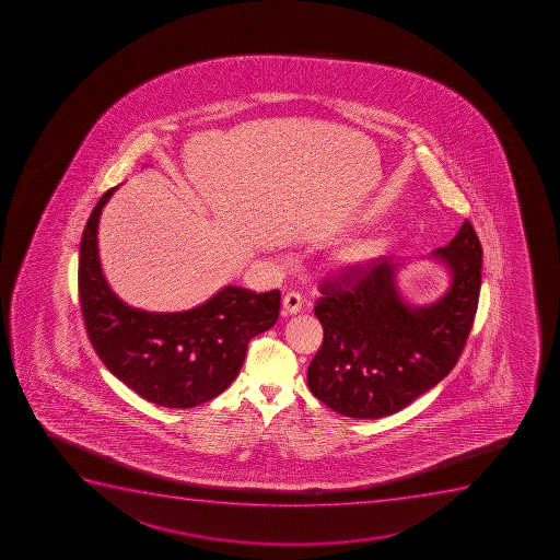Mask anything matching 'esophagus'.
<instances>
[{"instance_id":"34e87169","label":"esophagus","mask_w":560,"mask_h":560,"mask_svg":"<svg viewBox=\"0 0 560 560\" xmlns=\"http://www.w3.org/2000/svg\"><path fill=\"white\" fill-rule=\"evenodd\" d=\"M301 305H303V301H301V295L295 294V292H290V294L284 295L283 300V312L287 316H292V314H298L301 311Z\"/></svg>"}]
</instances>
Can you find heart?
Here are the masks:
<instances>
[{"mask_svg": "<svg viewBox=\"0 0 560 560\" xmlns=\"http://www.w3.org/2000/svg\"><path fill=\"white\" fill-rule=\"evenodd\" d=\"M387 237H366L347 244L334 255V266L339 270H361L376 262L387 252Z\"/></svg>", "mask_w": 560, "mask_h": 560, "instance_id": "1", "label": "heart"}]
</instances>
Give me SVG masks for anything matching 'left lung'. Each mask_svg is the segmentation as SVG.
Returning <instances> with one entry per match:
<instances>
[{
  "label": "left lung",
  "mask_w": 560,
  "mask_h": 560,
  "mask_svg": "<svg viewBox=\"0 0 560 560\" xmlns=\"http://www.w3.org/2000/svg\"><path fill=\"white\" fill-rule=\"evenodd\" d=\"M432 257L447 266L451 287L431 305H409L401 298V262L393 257L341 270L319 284L314 312L323 343L306 380L334 412L358 420L394 415L453 371L482 284V244L471 222Z\"/></svg>",
  "instance_id": "8db88e82"
}]
</instances>
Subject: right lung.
Returning a JSON list of instances; mask_svg holds the SVG:
<instances>
[{
  "mask_svg": "<svg viewBox=\"0 0 560 560\" xmlns=\"http://www.w3.org/2000/svg\"><path fill=\"white\" fill-rule=\"evenodd\" d=\"M115 189L91 211L78 266L83 323L104 365L151 404L191 409L224 393L243 366L249 339L273 327L281 294L224 287L184 312L126 305L107 284L98 257V221Z\"/></svg>",
  "mask_w": 560,
  "mask_h": 560,
  "instance_id": "right-lung-1",
  "label": "right lung"
}]
</instances>
